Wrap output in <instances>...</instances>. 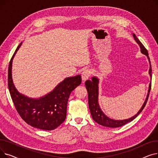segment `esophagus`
Returning a JSON list of instances; mask_svg holds the SVG:
<instances>
[{"label": "esophagus", "instance_id": "34e87169", "mask_svg": "<svg viewBox=\"0 0 158 158\" xmlns=\"http://www.w3.org/2000/svg\"><path fill=\"white\" fill-rule=\"evenodd\" d=\"M91 73H92V72H91V71L89 70H88V69L85 70L82 73V81H85L86 80H87L89 77V76H91Z\"/></svg>", "mask_w": 158, "mask_h": 158}]
</instances>
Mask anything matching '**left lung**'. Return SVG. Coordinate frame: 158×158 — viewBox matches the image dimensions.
I'll return each mask as SVG.
<instances>
[{
  "mask_svg": "<svg viewBox=\"0 0 158 158\" xmlns=\"http://www.w3.org/2000/svg\"><path fill=\"white\" fill-rule=\"evenodd\" d=\"M133 37L137 44L139 45L140 48H141V52H142V54L146 55L147 56L148 60L149 61V63H150V69H149V75L152 79V67H151V61H150V58L148 57V54L147 52V50L145 48V47L143 46V45L140 42V41L138 39L136 36L133 34ZM98 79L96 77H93L92 78V80H87L85 82V86L86 88V89L88 91V106H89V109L91 113V114H92V117L94 120L98 123V124H100L101 126H105V127H121L122 126H124L125 124L127 123L128 122H130L131 121L133 120L136 117H137V116L142 111L143 108L145 107L147 102L148 101V96H149V93H150V91L151 89V83L149 85V88H148V94L147 98L145 99V101L142 106V107H141V109L139 110L137 114H136L133 117L126 119V120H113L111 119L110 118L107 117V116L102 112L101 110L100 106H99L98 102Z\"/></svg>",
  "mask_w": 158,
  "mask_h": 158,
  "instance_id": "obj_1",
  "label": "left lung"
}]
</instances>
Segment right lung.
Listing matches in <instances>:
<instances>
[{"mask_svg":"<svg viewBox=\"0 0 158 158\" xmlns=\"http://www.w3.org/2000/svg\"><path fill=\"white\" fill-rule=\"evenodd\" d=\"M22 43L13 55L8 68L7 84L15 108L29 125L42 130H53L60 126L66 117L70 95L81 83V76L66 78L51 92L40 98H31L20 94L15 87L11 74L12 61Z\"/></svg>","mask_w":158,"mask_h":158,"instance_id":"add662e5","label":"right lung"}]
</instances>
